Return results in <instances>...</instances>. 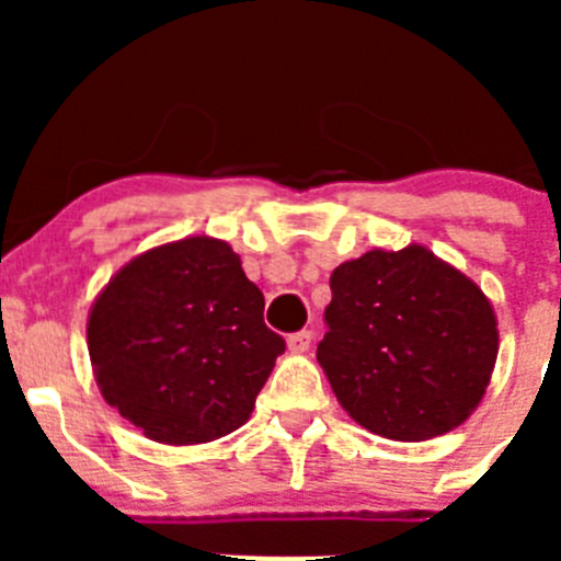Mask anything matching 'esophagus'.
<instances>
[{
  "label": "esophagus",
  "instance_id": "1",
  "mask_svg": "<svg viewBox=\"0 0 561 561\" xmlns=\"http://www.w3.org/2000/svg\"><path fill=\"white\" fill-rule=\"evenodd\" d=\"M289 351H295V354H304V351H309L311 345V331H295V334H289Z\"/></svg>",
  "mask_w": 561,
  "mask_h": 561
}]
</instances>
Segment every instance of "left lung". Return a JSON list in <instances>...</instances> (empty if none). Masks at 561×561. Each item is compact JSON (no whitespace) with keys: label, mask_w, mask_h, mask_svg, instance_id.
Instances as JSON below:
<instances>
[{"label":"left lung","mask_w":561,"mask_h":561,"mask_svg":"<svg viewBox=\"0 0 561 561\" xmlns=\"http://www.w3.org/2000/svg\"><path fill=\"white\" fill-rule=\"evenodd\" d=\"M323 365L356 424L393 440L455 430L483 399L497 320L483 291L424 247L370 250L331 272Z\"/></svg>","instance_id":"8db88e82"}]
</instances>
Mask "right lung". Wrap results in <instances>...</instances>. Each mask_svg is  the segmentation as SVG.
<instances>
[{
	"label": "right lung",
	"instance_id": "add662e5",
	"mask_svg": "<svg viewBox=\"0 0 561 561\" xmlns=\"http://www.w3.org/2000/svg\"><path fill=\"white\" fill-rule=\"evenodd\" d=\"M87 336L103 399L162 444L241 427L286 351L241 257L216 238L134 257L92 306Z\"/></svg>",
	"mask_w": 561,
	"mask_h": 561
}]
</instances>
